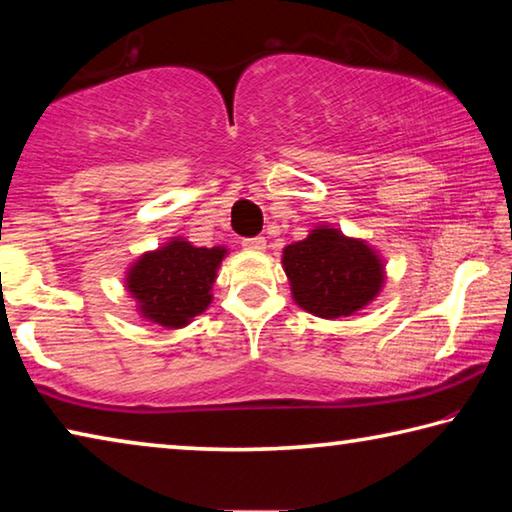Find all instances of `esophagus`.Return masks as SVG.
<instances>
[{
  "instance_id": "obj_1",
  "label": "esophagus",
  "mask_w": 512,
  "mask_h": 512,
  "mask_svg": "<svg viewBox=\"0 0 512 512\" xmlns=\"http://www.w3.org/2000/svg\"><path fill=\"white\" fill-rule=\"evenodd\" d=\"M241 246H244L246 250H255V253H262V250L266 248V239L264 237H248L241 241Z\"/></svg>"
}]
</instances>
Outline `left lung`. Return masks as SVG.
<instances>
[{"label": "left lung", "instance_id": "1", "mask_svg": "<svg viewBox=\"0 0 512 512\" xmlns=\"http://www.w3.org/2000/svg\"><path fill=\"white\" fill-rule=\"evenodd\" d=\"M296 305L318 318L352 316L384 287V262L363 239L316 225L307 239L282 250Z\"/></svg>", "mask_w": 512, "mask_h": 512}]
</instances>
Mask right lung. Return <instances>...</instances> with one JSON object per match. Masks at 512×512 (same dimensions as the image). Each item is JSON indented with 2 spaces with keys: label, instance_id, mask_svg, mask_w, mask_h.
Returning <instances> with one entry per match:
<instances>
[{
  "label": "right lung",
  "instance_id": "1",
  "mask_svg": "<svg viewBox=\"0 0 512 512\" xmlns=\"http://www.w3.org/2000/svg\"><path fill=\"white\" fill-rule=\"evenodd\" d=\"M225 253L223 246L196 248L180 237L144 253L126 275V289L142 318L169 329L192 323L210 307L216 268Z\"/></svg>",
  "mask_w": 512,
  "mask_h": 512
}]
</instances>
